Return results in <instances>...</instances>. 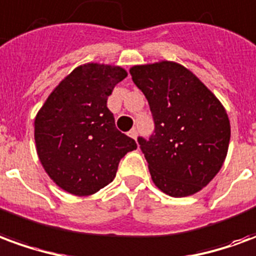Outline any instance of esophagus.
I'll return each mask as SVG.
<instances>
[{"mask_svg":"<svg viewBox=\"0 0 256 256\" xmlns=\"http://www.w3.org/2000/svg\"><path fill=\"white\" fill-rule=\"evenodd\" d=\"M128 136H130L132 138H134L136 141H137V136H138V133H137V130H136V128H132V130L128 132Z\"/></svg>","mask_w":256,"mask_h":256,"instance_id":"34e87169","label":"esophagus"}]
</instances>
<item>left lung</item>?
<instances>
[{
  "mask_svg": "<svg viewBox=\"0 0 256 256\" xmlns=\"http://www.w3.org/2000/svg\"><path fill=\"white\" fill-rule=\"evenodd\" d=\"M130 74L155 122L150 140L138 137L154 184L172 198L202 190L218 174L229 148L230 122L224 106L174 62L134 66Z\"/></svg>",
  "mask_w": 256,
  "mask_h": 256,
  "instance_id": "obj_1",
  "label": "left lung"
}]
</instances>
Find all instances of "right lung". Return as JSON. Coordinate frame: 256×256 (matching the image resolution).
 I'll use <instances>...</instances> for the list:
<instances>
[{
  "mask_svg": "<svg viewBox=\"0 0 256 256\" xmlns=\"http://www.w3.org/2000/svg\"><path fill=\"white\" fill-rule=\"evenodd\" d=\"M128 76L118 66H79L54 88L34 122L36 154L53 182L89 196L112 182L119 162L137 148L120 133L106 106L115 84Z\"/></svg>",
  "mask_w": 256,
  "mask_h": 256,
  "instance_id": "add662e5",
  "label": "right lung"
}]
</instances>
